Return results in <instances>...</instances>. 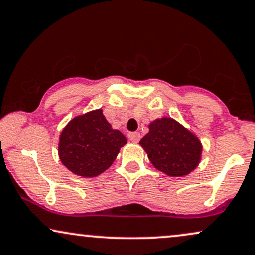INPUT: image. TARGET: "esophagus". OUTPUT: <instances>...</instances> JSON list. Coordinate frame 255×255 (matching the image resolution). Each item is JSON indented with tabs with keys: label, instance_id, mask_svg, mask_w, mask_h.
Segmentation results:
<instances>
[{
	"label": "esophagus",
	"instance_id": "1",
	"mask_svg": "<svg viewBox=\"0 0 255 255\" xmlns=\"http://www.w3.org/2000/svg\"><path fill=\"white\" fill-rule=\"evenodd\" d=\"M128 138H129L131 142H138L141 138V135L140 133H137V131H135V133L128 134Z\"/></svg>",
	"mask_w": 255,
	"mask_h": 255
}]
</instances>
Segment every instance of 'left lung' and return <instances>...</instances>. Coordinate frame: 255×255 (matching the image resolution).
<instances>
[{
    "instance_id": "1",
    "label": "left lung",
    "mask_w": 255,
    "mask_h": 255,
    "mask_svg": "<svg viewBox=\"0 0 255 255\" xmlns=\"http://www.w3.org/2000/svg\"><path fill=\"white\" fill-rule=\"evenodd\" d=\"M140 144L153 166L169 176L187 175L201 159L199 138L170 118L151 122L149 133L141 138Z\"/></svg>"
}]
</instances>
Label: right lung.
<instances>
[{
	"instance_id": "1",
	"label": "right lung",
	"mask_w": 255,
	"mask_h": 255,
	"mask_svg": "<svg viewBox=\"0 0 255 255\" xmlns=\"http://www.w3.org/2000/svg\"><path fill=\"white\" fill-rule=\"evenodd\" d=\"M127 143L121 131L113 129L96 109L74 118L60 135V160L69 170L83 178L98 176L117 159Z\"/></svg>"
}]
</instances>
